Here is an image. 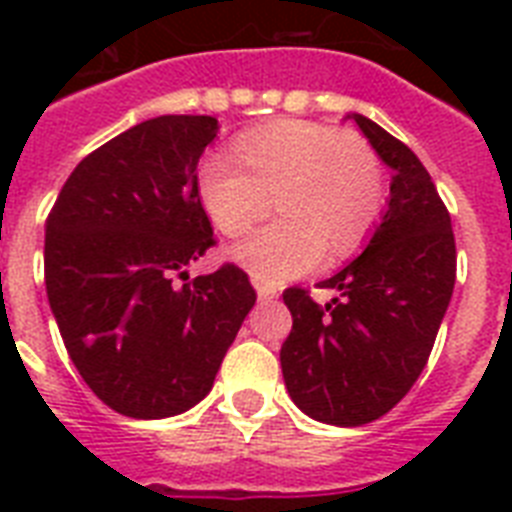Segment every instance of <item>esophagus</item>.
Instances as JSON below:
<instances>
[{
	"instance_id": "1",
	"label": "esophagus",
	"mask_w": 512,
	"mask_h": 512,
	"mask_svg": "<svg viewBox=\"0 0 512 512\" xmlns=\"http://www.w3.org/2000/svg\"><path fill=\"white\" fill-rule=\"evenodd\" d=\"M276 297H279L276 287H268V284H257V300H260V303H271V300H276Z\"/></svg>"
}]
</instances>
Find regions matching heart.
<instances>
[{"instance_id": "obj_1", "label": "heart", "mask_w": 512, "mask_h": 512, "mask_svg": "<svg viewBox=\"0 0 512 512\" xmlns=\"http://www.w3.org/2000/svg\"><path fill=\"white\" fill-rule=\"evenodd\" d=\"M196 191L225 236H241L273 209L276 217L233 247V260L265 284L295 279L327 255L340 263L364 247L382 215L385 183L361 135L308 119H276L233 138V159L209 154Z\"/></svg>"}]
</instances>
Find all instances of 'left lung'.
<instances>
[{"instance_id": "left-lung-1", "label": "left lung", "mask_w": 512, "mask_h": 512, "mask_svg": "<svg viewBox=\"0 0 512 512\" xmlns=\"http://www.w3.org/2000/svg\"><path fill=\"white\" fill-rule=\"evenodd\" d=\"M393 170L382 223L361 255L321 281L332 303L289 287L292 332L281 372L308 417L340 428L380 420L428 364L457 276L452 217L409 146L361 114L350 116Z\"/></svg>"}]
</instances>
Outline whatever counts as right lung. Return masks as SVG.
I'll use <instances>...</instances> for the list:
<instances>
[{"instance_id":"1","label":"right lung","mask_w":512,"mask_h":512,"mask_svg":"<svg viewBox=\"0 0 512 512\" xmlns=\"http://www.w3.org/2000/svg\"><path fill=\"white\" fill-rule=\"evenodd\" d=\"M212 116H156L95 148L60 188L44 284L82 380L114 412L172 417L207 396L257 295L239 265L188 281L212 223L196 167Z\"/></svg>"}]
</instances>
